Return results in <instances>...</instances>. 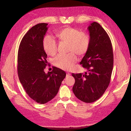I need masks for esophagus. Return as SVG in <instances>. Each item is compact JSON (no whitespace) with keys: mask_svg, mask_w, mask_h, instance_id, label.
Returning a JSON list of instances; mask_svg holds the SVG:
<instances>
[{"mask_svg":"<svg viewBox=\"0 0 131 131\" xmlns=\"http://www.w3.org/2000/svg\"><path fill=\"white\" fill-rule=\"evenodd\" d=\"M70 73H69V72H67V76H70Z\"/></svg>","mask_w":131,"mask_h":131,"instance_id":"esophagus-1","label":"esophagus"}]
</instances>
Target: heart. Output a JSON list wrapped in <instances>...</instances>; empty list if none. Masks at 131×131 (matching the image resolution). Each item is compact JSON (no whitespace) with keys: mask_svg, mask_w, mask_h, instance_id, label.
Listing matches in <instances>:
<instances>
[{"mask_svg":"<svg viewBox=\"0 0 131 131\" xmlns=\"http://www.w3.org/2000/svg\"><path fill=\"white\" fill-rule=\"evenodd\" d=\"M58 40L68 43L67 54H58L53 59L54 64L58 68L69 70L77 61L78 56H83L88 52L90 45V37L84 31H80L74 28L67 27L56 34ZM42 46L45 52L50 56H53L57 52V42L50 35H46L42 40Z\"/></svg>","mask_w":131,"mask_h":131,"instance_id":"1","label":"heart"}]
</instances>
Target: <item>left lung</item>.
Segmentation results:
<instances>
[{
    "label": "left lung",
    "instance_id": "left-lung-1",
    "mask_svg": "<svg viewBox=\"0 0 131 131\" xmlns=\"http://www.w3.org/2000/svg\"><path fill=\"white\" fill-rule=\"evenodd\" d=\"M88 30L90 45L80 62L87 72L72 74L75 80L73 91L79 100L92 103L102 97L110 84L114 56L112 42L103 28L94 22Z\"/></svg>",
    "mask_w": 131,
    "mask_h": 131
}]
</instances>
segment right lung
Masks as SVG:
<instances>
[{
    "label": "right lung",
    "instance_id": "add662e5",
    "mask_svg": "<svg viewBox=\"0 0 131 131\" xmlns=\"http://www.w3.org/2000/svg\"><path fill=\"white\" fill-rule=\"evenodd\" d=\"M47 25L39 23L27 31L19 44L17 57L19 80L28 96L41 104L56 96L66 76L64 71L55 67L51 72H44L49 65L42 46Z\"/></svg>",
    "mask_w": 131,
    "mask_h": 131
}]
</instances>
